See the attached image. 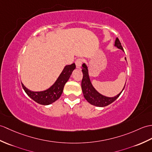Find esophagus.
Returning <instances> with one entry per match:
<instances>
[{"instance_id":"esophagus-1","label":"esophagus","mask_w":152,"mask_h":152,"mask_svg":"<svg viewBox=\"0 0 152 152\" xmlns=\"http://www.w3.org/2000/svg\"><path fill=\"white\" fill-rule=\"evenodd\" d=\"M82 62H83V59L82 58H78L76 59V61H75L76 63V66L77 69H80L81 66L82 65Z\"/></svg>"}]
</instances>
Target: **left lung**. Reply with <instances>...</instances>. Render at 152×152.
Segmentation results:
<instances>
[{
	"mask_svg": "<svg viewBox=\"0 0 152 152\" xmlns=\"http://www.w3.org/2000/svg\"><path fill=\"white\" fill-rule=\"evenodd\" d=\"M115 45L116 47H117L118 48L121 49L124 51L121 42H120L118 38L116 37ZM82 72H83V78L82 80V92L83 94V96L86 98V100L95 106L98 107H105L107 105H109L110 104L113 103L115 100L117 99L118 97L121 95L122 92L124 89H122L121 93H119L117 96L115 97L109 98L106 97L105 96H103L99 93H98L97 91L94 89V88L93 87L92 84L91 83V81L89 79V74H88V69L87 66L86 65V64L82 65Z\"/></svg>",
	"mask_w": 152,
	"mask_h": 152,
	"instance_id": "8db88e82",
	"label": "left lung"
}]
</instances>
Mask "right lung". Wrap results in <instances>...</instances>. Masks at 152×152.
Returning a JSON list of instances; mask_svg holds the SVG:
<instances>
[{
  "label": "right lung",
  "instance_id": "add662e5",
  "mask_svg": "<svg viewBox=\"0 0 152 152\" xmlns=\"http://www.w3.org/2000/svg\"><path fill=\"white\" fill-rule=\"evenodd\" d=\"M75 68V63H72L71 65H68L65 66L64 69L55 83L48 89L44 91L34 92V91L28 89L23 83L21 84H22L23 89L28 94V96H30L35 102H36L37 103L41 105L51 104L61 96L65 85L67 82L72 71Z\"/></svg>",
  "mask_w": 152,
  "mask_h": 152
}]
</instances>
